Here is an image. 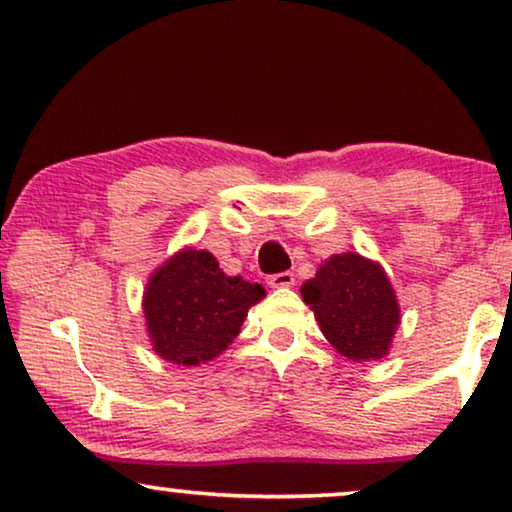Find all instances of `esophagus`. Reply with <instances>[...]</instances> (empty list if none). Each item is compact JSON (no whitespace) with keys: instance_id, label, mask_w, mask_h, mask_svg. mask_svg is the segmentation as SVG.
Segmentation results:
<instances>
[{"instance_id":"34e87169","label":"esophagus","mask_w":512,"mask_h":512,"mask_svg":"<svg viewBox=\"0 0 512 512\" xmlns=\"http://www.w3.org/2000/svg\"><path fill=\"white\" fill-rule=\"evenodd\" d=\"M296 282V277H293V272H277V275H270L268 277V284L272 289H289Z\"/></svg>"}]
</instances>
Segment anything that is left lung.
I'll return each mask as SVG.
<instances>
[{
	"label": "left lung",
	"instance_id": "left-lung-1",
	"mask_svg": "<svg viewBox=\"0 0 512 512\" xmlns=\"http://www.w3.org/2000/svg\"><path fill=\"white\" fill-rule=\"evenodd\" d=\"M321 333L352 361H375L389 354L398 324L396 293L382 265L354 251L335 254L303 284Z\"/></svg>",
	"mask_w": 512,
	"mask_h": 512
}]
</instances>
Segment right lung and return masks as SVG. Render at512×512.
Wrapping results in <instances>:
<instances>
[{"instance_id": "1", "label": "right lung", "mask_w": 512, "mask_h": 512, "mask_svg": "<svg viewBox=\"0 0 512 512\" xmlns=\"http://www.w3.org/2000/svg\"><path fill=\"white\" fill-rule=\"evenodd\" d=\"M263 296L261 284L228 277L209 251L181 249L153 272L144 289L153 352L177 366L216 359Z\"/></svg>"}]
</instances>
